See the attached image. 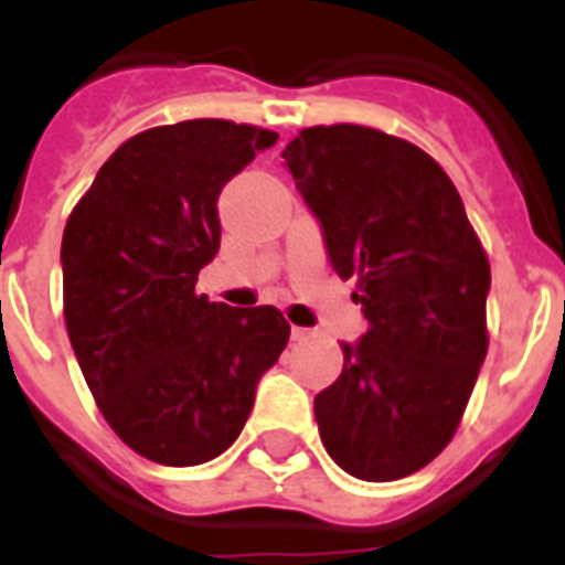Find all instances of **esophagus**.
<instances>
[{
	"instance_id": "obj_1",
	"label": "esophagus",
	"mask_w": 565,
	"mask_h": 565,
	"mask_svg": "<svg viewBox=\"0 0 565 565\" xmlns=\"http://www.w3.org/2000/svg\"><path fill=\"white\" fill-rule=\"evenodd\" d=\"M290 337H292V343H305V340H310V331L308 328H299V326H292L290 328Z\"/></svg>"
}]
</instances>
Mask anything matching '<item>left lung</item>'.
Listing matches in <instances>:
<instances>
[{
  "mask_svg": "<svg viewBox=\"0 0 565 565\" xmlns=\"http://www.w3.org/2000/svg\"><path fill=\"white\" fill-rule=\"evenodd\" d=\"M284 163L370 322L313 398L319 437L361 481L419 472L455 437L487 358L490 260L419 146L366 126L305 128Z\"/></svg>",
  "mask_w": 565,
  "mask_h": 565,
  "instance_id": "8db88e82",
  "label": "left lung"
}]
</instances>
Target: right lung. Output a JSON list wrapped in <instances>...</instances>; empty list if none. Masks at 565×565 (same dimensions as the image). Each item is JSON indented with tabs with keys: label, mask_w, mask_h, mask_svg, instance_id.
Segmentation results:
<instances>
[{
	"label": "right lung",
	"mask_w": 565,
	"mask_h": 565,
	"mask_svg": "<svg viewBox=\"0 0 565 565\" xmlns=\"http://www.w3.org/2000/svg\"><path fill=\"white\" fill-rule=\"evenodd\" d=\"M278 135L188 119L131 137L64 228V319L117 437L163 466H199L239 437L257 381L290 340L273 305L195 292L220 252L216 199Z\"/></svg>",
	"instance_id": "1"
}]
</instances>
